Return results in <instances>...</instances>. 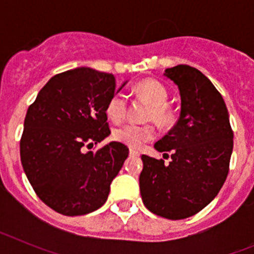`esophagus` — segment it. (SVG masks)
<instances>
[{"label":"esophagus","instance_id":"34e87169","mask_svg":"<svg viewBox=\"0 0 254 254\" xmlns=\"http://www.w3.org/2000/svg\"><path fill=\"white\" fill-rule=\"evenodd\" d=\"M129 156H132V158H137V156H140V152L136 151V150H129Z\"/></svg>","mask_w":254,"mask_h":254}]
</instances>
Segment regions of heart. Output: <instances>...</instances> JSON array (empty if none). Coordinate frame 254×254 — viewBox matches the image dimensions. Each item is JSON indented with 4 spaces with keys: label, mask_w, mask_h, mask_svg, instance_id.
I'll return each mask as SVG.
<instances>
[{
    "label": "heart",
    "mask_w": 254,
    "mask_h": 254,
    "mask_svg": "<svg viewBox=\"0 0 254 254\" xmlns=\"http://www.w3.org/2000/svg\"><path fill=\"white\" fill-rule=\"evenodd\" d=\"M136 91L141 98L151 104V109L147 114V120H155L160 125H167L172 120V112L167 103L169 98L168 89L158 80L146 78L136 85ZM128 100L123 93H116L108 102L105 112L108 118L114 123H120L127 116ZM156 129L152 125H134L128 123L114 129L113 137L118 142H122L132 149H138L143 143L154 140Z\"/></svg>",
    "instance_id": "b5f03b06"
}]
</instances>
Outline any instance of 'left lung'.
<instances>
[{
	"mask_svg": "<svg viewBox=\"0 0 254 254\" xmlns=\"http://www.w3.org/2000/svg\"><path fill=\"white\" fill-rule=\"evenodd\" d=\"M164 75L178 85L181 116L155 149L172 152V161L165 165L163 159L142 155L140 192L152 214L182 220L205 208L223 187L233 129L223 96L201 71L178 64Z\"/></svg>",
	"mask_w": 254,
	"mask_h": 254,
	"instance_id": "1",
	"label": "left lung"
}]
</instances>
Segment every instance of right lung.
<instances>
[{
    "label": "right lung",
    "instance_id": "obj_1",
    "mask_svg": "<svg viewBox=\"0 0 254 254\" xmlns=\"http://www.w3.org/2000/svg\"><path fill=\"white\" fill-rule=\"evenodd\" d=\"M116 86L112 73L78 67L53 76L28 108L22 168L37 196L56 212L78 216L102 207L128 156V147L116 141L85 152L111 134L105 108Z\"/></svg>",
    "mask_w": 254,
    "mask_h": 254
}]
</instances>
